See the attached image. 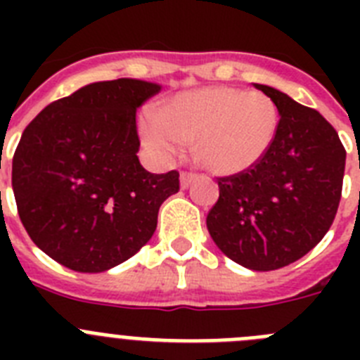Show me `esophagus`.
Returning a JSON list of instances; mask_svg holds the SVG:
<instances>
[{"label": "esophagus", "mask_w": 360, "mask_h": 360, "mask_svg": "<svg viewBox=\"0 0 360 360\" xmlns=\"http://www.w3.org/2000/svg\"><path fill=\"white\" fill-rule=\"evenodd\" d=\"M196 176H198V174L187 173V171H184V173L180 174V186H182V189H187V187H189L191 184L195 182Z\"/></svg>", "instance_id": "obj_1"}]
</instances>
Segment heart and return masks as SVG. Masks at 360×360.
I'll list each match as a JSON object with an SVG mask.
<instances>
[{"label": "heart", "mask_w": 360, "mask_h": 360, "mask_svg": "<svg viewBox=\"0 0 360 360\" xmlns=\"http://www.w3.org/2000/svg\"><path fill=\"white\" fill-rule=\"evenodd\" d=\"M279 111L262 91L207 86L178 94L141 120L142 142L160 160H171L195 142L203 167L236 174L262 160L276 139Z\"/></svg>", "instance_id": "b5f03b06"}]
</instances>
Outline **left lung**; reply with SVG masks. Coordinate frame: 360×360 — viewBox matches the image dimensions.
Here are the masks:
<instances>
[{"label": "left lung", "mask_w": 360, "mask_h": 360, "mask_svg": "<svg viewBox=\"0 0 360 360\" xmlns=\"http://www.w3.org/2000/svg\"><path fill=\"white\" fill-rule=\"evenodd\" d=\"M256 88L278 106V133L256 165L218 178L207 229L232 262L266 272L297 262L332 227L346 149L319 111L270 86Z\"/></svg>", "instance_id": "1"}]
</instances>
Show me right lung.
Here are the masks:
<instances>
[{"label": "right lung", "mask_w": 360, "mask_h": 360, "mask_svg": "<svg viewBox=\"0 0 360 360\" xmlns=\"http://www.w3.org/2000/svg\"><path fill=\"white\" fill-rule=\"evenodd\" d=\"M160 86L136 79L88 84L53 101L25 128L12 189L32 241L77 272H104L151 240L180 174L139 162L136 108Z\"/></svg>", "instance_id": "right-lung-1"}]
</instances>
